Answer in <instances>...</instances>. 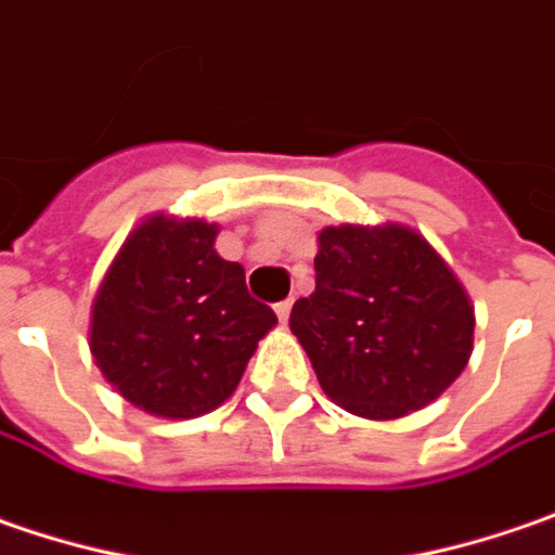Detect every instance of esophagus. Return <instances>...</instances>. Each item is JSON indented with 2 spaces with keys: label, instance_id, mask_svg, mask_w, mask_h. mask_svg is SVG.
Returning <instances> with one entry per match:
<instances>
[{
  "label": "esophagus",
  "instance_id": "esophagus-1",
  "mask_svg": "<svg viewBox=\"0 0 555 555\" xmlns=\"http://www.w3.org/2000/svg\"><path fill=\"white\" fill-rule=\"evenodd\" d=\"M288 313H292V298H288V301H279L276 304V317H279V320H282V323L288 320Z\"/></svg>",
  "mask_w": 555,
  "mask_h": 555
}]
</instances>
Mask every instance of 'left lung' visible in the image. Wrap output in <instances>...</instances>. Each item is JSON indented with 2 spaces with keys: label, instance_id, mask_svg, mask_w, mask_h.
I'll list each match as a JSON object with an SVG mask.
<instances>
[{
  "label": "left lung",
  "instance_id": "1",
  "mask_svg": "<svg viewBox=\"0 0 555 555\" xmlns=\"http://www.w3.org/2000/svg\"><path fill=\"white\" fill-rule=\"evenodd\" d=\"M313 270L317 288L295 301L288 325L332 403L400 420L466 370L475 307L425 235L403 223L325 227Z\"/></svg>",
  "mask_w": 555,
  "mask_h": 555
}]
</instances>
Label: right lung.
<instances>
[{
	"label": "right lung",
	"mask_w": 555,
	"mask_h": 555,
	"mask_svg": "<svg viewBox=\"0 0 555 555\" xmlns=\"http://www.w3.org/2000/svg\"><path fill=\"white\" fill-rule=\"evenodd\" d=\"M217 223L152 214L114 254L89 310V350L105 382L164 420L230 400L276 313L254 301L245 267L223 260Z\"/></svg>",
	"instance_id": "obj_1"
}]
</instances>
